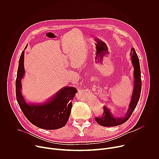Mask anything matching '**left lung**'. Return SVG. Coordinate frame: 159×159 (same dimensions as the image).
Returning a JSON list of instances; mask_svg holds the SVG:
<instances>
[{
  "mask_svg": "<svg viewBox=\"0 0 159 159\" xmlns=\"http://www.w3.org/2000/svg\"><path fill=\"white\" fill-rule=\"evenodd\" d=\"M130 55L131 62L134 66V87L128 109L124 117L115 118L111 114L109 109L104 106L102 115L100 117L95 118L97 123L102 126H115L125 123L130 118L139 101L142 90L141 70L139 58L134 48L131 49Z\"/></svg>",
  "mask_w": 159,
  "mask_h": 159,
  "instance_id": "left-lung-1",
  "label": "left lung"
}]
</instances>
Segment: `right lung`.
Here are the masks:
<instances>
[{
  "mask_svg": "<svg viewBox=\"0 0 159 159\" xmlns=\"http://www.w3.org/2000/svg\"><path fill=\"white\" fill-rule=\"evenodd\" d=\"M26 47L27 45L25 50ZM24 57V51H22L16 80V99L20 109L26 118L39 128L56 129L63 127L69 120L72 106V101L77 92V89L74 87H65L47 102L39 104L26 103L20 92V82L25 73Z\"/></svg>",
  "mask_w": 159,
  "mask_h": 159,
  "instance_id": "add662e5",
  "label": "right lung"
}]
</instances>
